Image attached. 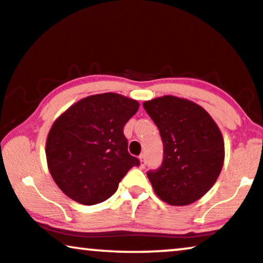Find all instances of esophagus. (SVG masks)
Wrapping results in <instances>:
<instances>
[{"instance_id":"34e87169","label":"esophagus","mask_w":263,"mask_h":263,"mask_svg":"<svg viewBox=\"0 0 263 263\" xmlns=\"http://www.w3.org/2000/svg\"><path fill=\"white\" fill-rule=\"evenodd\" d=\"M139 160H141V166H142V167H144V166L147 165V156H145V154L139 155Z\"/></svg>"}]
</instances>
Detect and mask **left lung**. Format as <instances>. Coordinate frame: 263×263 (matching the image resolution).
<instances>
[{
    "label": "left lung",
    "instance_id": "obj_1",
    "mask_svg": "<svg viewBox=\"0 0 263 263\" xmlns=\"http://www.w3.org/2000/svg\"><path fill=\"white\" fill-rule=\"evenodd\" d=\"M160 132V167L147 176L161 200L183 206L200 199L220 176L224 160L221 131L200 105L165 96L143 103Z\"/></svg>",
    "mask_w": 263,
    "mask_h": 263
}]
</instances>
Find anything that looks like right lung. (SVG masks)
<instances>
[{"label": "right lung", "instance_id": "1", "mask_svg": "<svg viewBox=\"0 0 263 263\" xmlns=\"http://www.w3.org/2000/svg\"><path fill=\"white\" fill-rule=\"evenodd\" d=\"M138 102L116 93L89 96L53 124L46 143L49 172L72 200L95 205L107 200L138 158L127 151L124 126Z\"/></svg>", "mask_w": 263, "mask_h": 263}]
</instances>
